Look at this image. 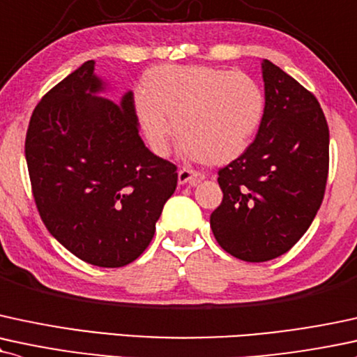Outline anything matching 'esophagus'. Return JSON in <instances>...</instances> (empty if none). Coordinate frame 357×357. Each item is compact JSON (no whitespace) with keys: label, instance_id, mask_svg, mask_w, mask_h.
<instances>
[{"label":"esophagus","instance_id":"obj_1","mask_svg":"<svg viewBox=\"0 0 357 357\" xmlns=\"http://www.w3.org/2000/svg\"><path fill=\"white\" fill-rule=\"evenodd\" d=\"M204 179V176L197 171H192L190 167H183V169L178 171V183L179 184H191V186H196L197 183H201Z\"/></svg>","mask_w":357,"mask_h":357}]
</instances>
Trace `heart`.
<instances>
[{
    "mask_svg": "<svg viewBox=\"0 0 357 357\" xmlns=\"http://www.w3.org/2000/svg\"><path fill=\"white\" fill-rule=\"evenodd\" d=\"M135 108L154 154L169 153L176 126L183 156L225 165L249 148L266 101L251 76L196 64L149 71Z\"/></svg>",
    "mask_w": 357,
    "mask_h": 357,
    "instance_id": "1",
    "label": "heart"
}]
</instances>
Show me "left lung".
<instances>
[{
    "mask_svg": "<svg viewBox=\"0 0 357 357\" xmlns=\"http://www.w3.org/2000/svg\"><path fill=\"white\" fill-rule=\"evenodd\" d=\"M261 68L263 121L246 151L218 171L222 201L209 220L220 246L248 263L274 259L303 238L329 169V128L314 94L268 59Z\"/></svg>",
    "mask_w": 357,
    "mask_h": 357,
    "instance_id": "8db88e82",
    "label": "left lung"
}]
</instances>
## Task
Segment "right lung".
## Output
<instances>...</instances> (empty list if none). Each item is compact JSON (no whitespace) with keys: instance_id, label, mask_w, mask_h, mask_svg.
Segmentation results:
<instances>
[{"instance_id":"right-lung-1","label":"right lung","mask_w":357,"mask_h":357,"mask_svg":"<svg viewBox=\"0 0 357 357\" xmlns=\"http://www.w3.org/2000/svg\"><path fill=\"white\" fill-rule=\"evenodd\" d=\"M86 61L34 108L24 154L43 222L68 251L100 268H121L151 243L178 171L146 148L135 98L100 96Z\"/></svg>"}]
</instances>
